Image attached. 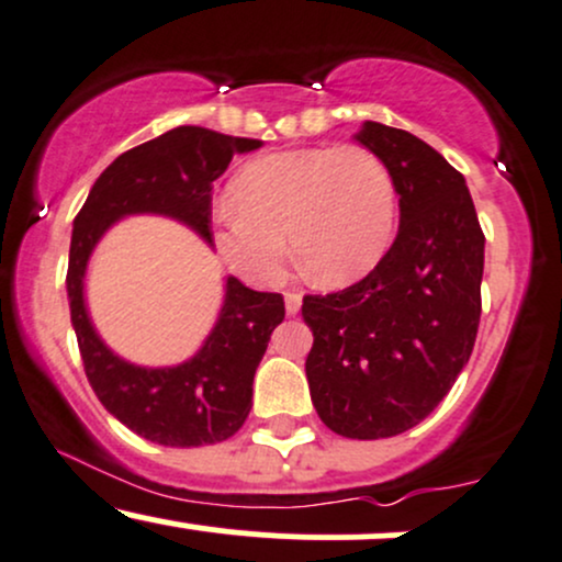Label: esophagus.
Instances as JSON below:
<instances>
[{
  "label": "esophagus",
  "mask_w": 562,
  "mask_h": 562,
  "mask_svg": "<svg viewBox=\"0 0 562 562\" xmlns=\"http://www.w3.org/2000/svg\"><path fill=\"white\" fill-rule=\"evenodd\" d=\"M283 300H286V313L289 315L300 313V307H302V294L300 292H286V296H283Z\"/></svg>",
  "instance_id": "34e87169"
}]
</instances>
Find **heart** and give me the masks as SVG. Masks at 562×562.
Segmentation results:
<instances>
[{
  "mask_svg": "<svg viewBox=\"0 0 562 562\" xmlns=\"http://www.w3.org/2000/svg\"><path fill=\"white\" fill-rule=\"evenodd\" d=\"M215 213L217 252L241 279L270 286L292 252L313 281L345 286L379 266L397 223V187L379 155L358 144L255 157Z\"/></svg>",
  "mask_w": 562,
  "mask_h": 562,
  "instance_id": "obj_1",
  "label": "heart"
}]
</instances>
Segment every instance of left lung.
<instances>
[{
  "mask_svg": "<svg viewBox=\"0 0 562 562\" xmlns=\"http://www.w3.org/2000/svg\"><path fill=\"white\" fill-rule=\"evenodd\" d=\"M358 142L392 170L400 231L366 279L305 294L313 331L305 371L321 420L347 439H389L418 426L476 345L484 231L465 178L437 149L366 121Z\"/></svg>",
  "mask_w": 562,
  "mask_h": 562,
  "instance_id": "obj_1",
  "label": "left lung"
}]
</instances>
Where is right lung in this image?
<instances>
[{
	"mask_svg": "<svg viewBox=\"0 0 562 562\" xmlns=\"http://www.w3.org/2000/svg\"><path fill=\"white\" fill-rule=\"evenodd\" d=\"M257 147V138L178 125L123 151L72 221L65 283L86 379L123 426L155 445L204 447L239 431L252 411L255 371L286 313L283 296L228 279L221 318L194 358L176 368H138L112 355L91 328L83 307L86 262L110 223L131 213L178 217L213 241V181L236 151Z\"/></svg>",
	"mask_w": 562,
	"mask_h": 562,
	"instance_id": "right-lung-1",
	"label": "right lung"
}]
</instances>
